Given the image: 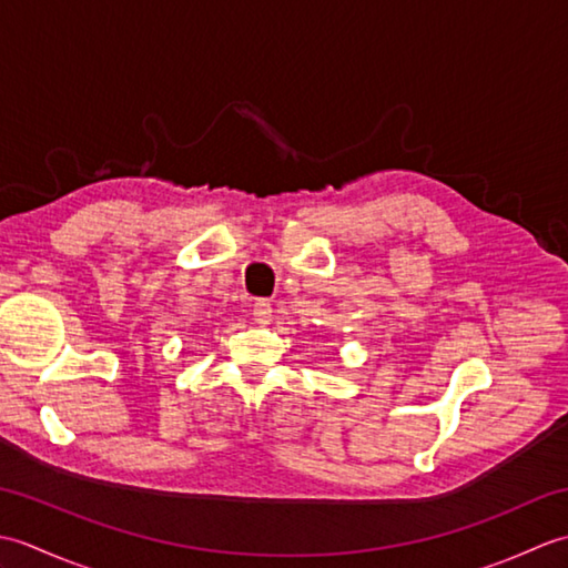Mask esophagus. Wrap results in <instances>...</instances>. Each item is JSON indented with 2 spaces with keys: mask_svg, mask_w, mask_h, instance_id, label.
<instances>
[{
  "mask_svg": "<svg viewBox=\"0 0 568 568\" xmlns=\"http://www.w3.org/2000/svg\"><path fill=\"white\" fill-rule=\"evenodd\" d=\"M253 317H256L258 324H268L271 322L273 307H271L268 300H256V303H253Z\"/></svg>",
  "mask_w": 568,
  "mask_h": 568,
  "instance_id": "1",
  "label": "esophagus"
}]
</instances>
